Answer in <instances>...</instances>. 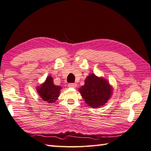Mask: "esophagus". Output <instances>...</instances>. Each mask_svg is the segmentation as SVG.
Here are the masks:
<instances>
[{
    "label": "esophagus",
    "instance_id": "1",
    "mask_svg": "<svg viewBox=\"0 0 151 151\" xmlns=\"http://www.w3.org/2000/svg\"><path fill=\"white\" fill-rule=\"evenodd\" d=\"M68 86L69 87V88H76L77 87V84L76 83H69L68 84Z\"/></svg>",
    "mask_w": 151,
    "mask_h": 151
}]
</instances>
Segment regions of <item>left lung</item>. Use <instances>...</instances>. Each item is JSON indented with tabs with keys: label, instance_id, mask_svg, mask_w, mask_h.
I'll return each mask as SVG.
<instances>
[{
	"label": "left lung",
	"instance_id": "1",
	"mask_svg": "<svg viewBox=\"0 0 151 151\" xmlns=\"http://www.w3.org/2000/svg\"><path fill=\"white\" fill-rule=\"evenodd\" d=\"M81 94L89 106L98 108L107 102L111 95V88L107 81L90 74L79 89Z\"/></svg>",
	"mask_w": 151,
	"mask_h": 151
}]
</instances>
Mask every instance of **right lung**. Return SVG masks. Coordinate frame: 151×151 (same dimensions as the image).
Instances as JSON below:
<instances>
[{"instance_id":"right-lung-1","label":"right lung","mask_w":151,"mask_h":151,"mask_svg":"<svg viewBox=\"0 0 151 151\" xmlns=\"http://www.w3.org/2000/svg\"><path fill=\"white\" fill-rule=\"evenodd\" d=\"M61 89L60 86L55 85L52 77L48 76L45 83L37 88V92L43 101L48 103H53L58 98Z\"/></svg>"}]
</instances>
